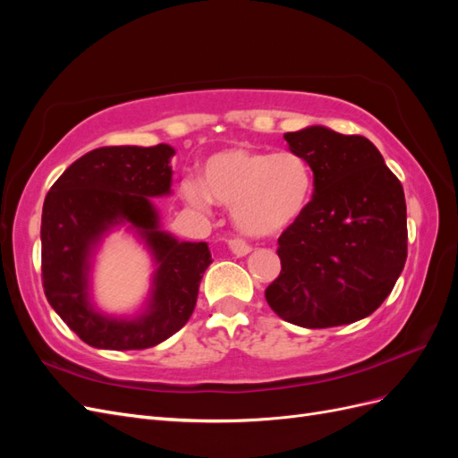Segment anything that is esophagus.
<instances>
[{
  "instance_id": "obj_1",
  "label": "esophagus",
  "mask_w": 458,
  "mask_h": 458,
  "mask_svg": "<svg viewBox=\"0 0 458 458\" xmlns=\"http://www.w3.org/2000/svg\"><path fill=\"white\" fill-rule=\"evenodd\" d=\"M227 246H229V250L237 256V258H242V256H248L252 252V248L248 246L244 241H241V239H229L227 241Z\"/></svg>"
}]
</instances>
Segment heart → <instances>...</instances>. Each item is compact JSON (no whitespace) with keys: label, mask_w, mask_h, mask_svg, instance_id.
Instances as JSON below:
<instances>
[{"label":"heart","mask_w":458,"mask_h":458,"mask_svg":"<svg viewBox=\"0 0 458 458\" xmlns=\"http://www.w3.org/2000/svg\"><path fill=\"white\" fill-rule=\"evenodd\" d=\"M182 191L197 210L206 212L217 202L231 208L239 231L269 239L288 231L306 214L313 172L308 160L293 150L231 147L204 162L202 182L187 177Z\"/></svg>","instance_id":"heart-1"}]
</instances>
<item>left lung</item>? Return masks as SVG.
Listing matches in <instances>:
<instances>
[{"mask_svg": "<svg viewBox=\"0 0 458 458\" xmlns=\"http://www.w3.org/2000/svg\"><path fill=\"white\" fill-rule=\"evenodd\" d=\"M308 160L313 197L279 237L271 310L306 328L350 325L380 308L407 259V204L399 179L367 137L325 126L284 133Z\"/></svg>", "mask_w": 458, "mask_h": 458, "instance_id": "8db88e82", "label": "left lung"}]
</instances>
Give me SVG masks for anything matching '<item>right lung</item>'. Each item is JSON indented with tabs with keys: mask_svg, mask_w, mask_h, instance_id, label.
I'll return each instance as SVG.
<instances>
[{
	"mask_svg": "<svg viewBox=\"0 0 458 458\" xmlns=\"http://www.w3.org/2000/svg\"><path fill=\"white\" fill-rule=\"evenodd\" d=\"M174 155L165 143L95 148L68 165L47 192L41 212L44 290L55 313L91 348H152L195 311L210 248L164 231L152 202L172 195ZM122 226L144 244L153 273L142 306L116 316L96 306L92 271L102 241Z\"/></svg>",
	"mask_w": 458,
	"mask_h": 458,
	"instance_id": "obj_1",
	"label": "right lung"
}]
</instances>
